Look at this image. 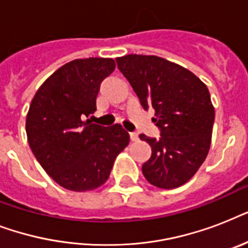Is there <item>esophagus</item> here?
<instances>
[{"instance_id":"obj_1","label":"esophagus","mask_w":248,"mask_h":248,"mask_svg":"<svg viewBox=\"0 0 248 248\" xmlns=\"http://www.w3.org/2000/svg\"><path fill=\"white\" fill-rule=\"evenodd\" d=\"M138 139H139V135L136 132H130V140L131 141H136Z\"/></svg>"}]
</instances>
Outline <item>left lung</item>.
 Segmentation results:
<instances>
[{"label": "left lung", "instance_id": "1", "mask_svg": "<svg viewBox=\"0 0 248 248\" xmlns=\"http://www.w3.org/2000/svg\"><path fill=\"white\" fill-rule=\"evenodd\" d=\"M144 109L155 110L161 138H139L152 147L141 170L152 185L173 189L194 176L210 151L215 109L207 86L179 64L155 55L117 58Z\"/></svg>", "mask_w": 248, "mask_h": 248}]
</instances>
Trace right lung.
I'll return each mask as SVG.
<instances>
[{
  "label": "right lung",
  "instance_id": "add662e5",
  "mask_svg": "<svg viewBox=\"0 0 248 248\" xmlns=\"http://www.w3.org/2000/svg\"><path fill=\"white\" fill-rule=\"evenodd\" d=\"M114 68L109 58L72 60L40 86L29 105V147L48 176L68 190L101 186L128 145L130 136L121 124L103 127L83 121L96 110L100 83Z\"/></svg>",
  "mask_w": 248,
  "mask_h": 248
}]
</instances>
